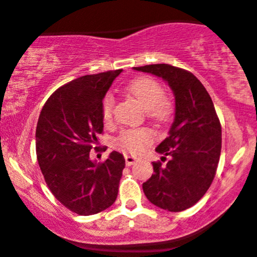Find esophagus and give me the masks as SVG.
Segmentation results:
<instances>
[{"label": "esophagus", "instance_id": "34e87169", "mask_svg": "<svg viewBox=\"0 0 257 257\" xmlns=\"http://www.w3.org/2000/svg\"><path fill=\"white\" fill-rule=\"evenodd\" d=\"M138 161V159L136 158V157H133V156H129V154H126L125 156V164L126 166H133L134 163H136V162Z\"/></svg>", "mask_w": 257, "mask_h": 257}]
</instances>
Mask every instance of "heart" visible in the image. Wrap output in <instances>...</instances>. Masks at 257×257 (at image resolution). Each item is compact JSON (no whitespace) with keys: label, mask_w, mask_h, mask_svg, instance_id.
Listing matches in <instances>:
<instances>
[{"label":"heart","mask_w":257,"mask_h":257,"mask_svg":"<svg viewBox=\"0 0 257 257\" xmlns=\"http://www.w3.org/2000/svg\"><path fill=\"white\" fill-rule=\"evenodd\" d=\"M126 94L146 110L147 116L157 123H167L174 114V103L156 79L151 76H138L129 81ZM114 98L106 94L101 101V118L106 125L113 123ZM154 141V134L148 128L125 129L116 138V147L131 154H139Z\"/></svg>","instance_id":"heart-1"}]
</instances>
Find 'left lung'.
Segmentation results:
<instances>
[{
    "instance_id": "left-lung-1",
    "label": "left lung",
    "mask_w": 257,
    "mask_h": 257,
    "mask_svg": "<svg viewBox=\"0 0 257 257\" xmlns=\"http://www.w3.org/2000/svg\"><path fill=\"white\" fill-rule=\"evenodd\" d=\"M134 69L164 79L176 98L174 121L156 148L163 157L153 162L154 174L143 183L144 195L157 207L184 211L205 196L215 178L222 146L220 119L210 94L189 71L168 64Z\"/></svg>"
}]
</instances>
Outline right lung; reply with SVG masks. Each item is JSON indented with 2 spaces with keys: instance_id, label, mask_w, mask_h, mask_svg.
<instances>
[{
  "instance_id": "obj_1",
  "label": "right lung",
  "mask_w": 257,
  "mask_h": 257,
  "mask_svg": "<svg viewBox=\"0 0 257 257\" xmlns=\"http://www.w3.org/2000/svg\"><path fill=\"white\" fill-rule=\"evenodd\" d=\"M121 73L80 76L50 95L36 126V156L45 182L57 201L71 212L90 216L110 207L118 196L125 159L111 152L95 163L90 151L103 133L101 101Z\"/></svg>"
}]
</instances>
